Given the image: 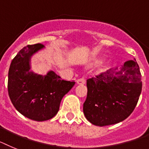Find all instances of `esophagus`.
<instances>
[{
    "mask_svg": "<svg viewBox=\"0 0 149 149\" xmlns=\"http://www.w3.org/2000/svg\"><path fill=\"white\" fill-rule=\"evenodd\" d=\"M76 83H77V85H84V84L85 83V79H79L76 80Z\"/></svg>",
    "mask_w": 149,
    "mask_h": 149,
    "instance_id": "34e87169",
    "label": "esophagus"
}]
</instances>
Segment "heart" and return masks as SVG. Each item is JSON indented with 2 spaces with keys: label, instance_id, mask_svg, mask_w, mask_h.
Here are the masks:
<instances>
[{
  "label": "heart",
  "instance_id": "heart-1",
  "mask_svg": "<svg viewBox=\"0 0 149 149\" xmlns=\"http://www.w3.org/2000/svg\"><path fill=\"white\" fill-rule=\"evenodd\" d=\"M105 58L103 57H96L94 59L91 61L88 64V67H98V66L101 65L103 63Z\"/></svg>",
  "mask_w": 149,
  "mask_h": 149
}]
</instances>
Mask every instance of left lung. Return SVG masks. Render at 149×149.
<instances>
[{
    "mask_svg": "<svg viewBox=\"0 0 149 149\" xmlns=\"http://www.w3.org/2000/svg\"><path fill=\"white\" fill-rule=\"evenodd\" d=\"M135 61H126L120 70L116 67L87 80L83 112L91 124L115 125L134 110L142 91V76Z\"/></svg>",
    "mask_w": 149,
    "mask_h": 149,
    "instance_id": "left-lung-1",
    "label": "left lung"
}]
</instances>
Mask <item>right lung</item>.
<instances>
[{"instance_id": "1", "label": "right lung", "mask_w": 149, "mask_h": 149, "mask_svg": "<svg viewBox=\"0 0 149 149\" xmlns=\"http://www.w3.org/2000/svg\"><path fill=\"white\" fill-rule=\"evenodd\" d=\"M45 46L28 45L13 59L8 73V93L11 102L25 117L37 121L51 119L58 113L63 97L75 82L62 80L52 70L46 75L31 70L32 55Z\"/></svg>"}]
</instances>
